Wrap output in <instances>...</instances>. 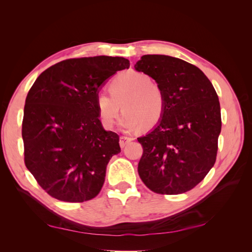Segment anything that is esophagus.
Wrapping results in <instances>:
<instances>
[{
    "label": "esophagus",
    "instance_id": "esophagus-1",
    "mask_svg": "<svg viewBox=\"0 0 252 252\" xmlns=\"http://www.w3.org/2000/svg\"><path fill=\"white\" fill-rule=\"evenodd\" d=\"M131 141H132V139L131 138H128V136H121V138H120V146L122 148H124L126 145L129 142H131Z\"/></svg>",
    "mask_w": 252,
    "mask_h": 252
}]
</instances>
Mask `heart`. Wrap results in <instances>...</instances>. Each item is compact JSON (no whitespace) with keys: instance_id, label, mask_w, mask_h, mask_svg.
Returning <instances> with one entry per match:
<instances>
[{"instance_id":"1","label":"heart","mask_w":252,"mask_h":252,"mask_svg":"<svg viewBox=\"0 0 252 252\" xmlns=\"http://www.w3.org/2000/svg\"><path fill=\"white\" fill-rule=\"evenodd\" d=\"M109 91L96 95L95 107L102 125L110 129L121 111H125L120 124L127 131L140 127L151 128L161 121L165 111V96L161 86L146 73L126 71L118 74L109 84Z\"/></svg>"}]
</instances>
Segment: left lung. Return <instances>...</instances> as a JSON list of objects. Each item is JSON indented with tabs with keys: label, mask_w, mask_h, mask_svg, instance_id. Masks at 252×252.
Here are the masks:
<instances>
[{
	"label": "left lung",
	"mask_w": 252,
	"mask_h": 252,
	"mask_svg": "<svg viewBox=\"0 0 252 252\" xmlns=\"http://www.w3.org/2000/svg\"><path fill=\"white\" fill-rule=\"evenodd\" d=\"M134 68L154 79L165 96L161 121L138 138L140 178L156 193L189 191L216 163L222 127L218 94L201 69L178 58L146 55Z\"/></svg>",
	"instance_id": "left-lung-1"
}]
</instances>
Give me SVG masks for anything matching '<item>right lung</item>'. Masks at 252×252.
I'll return each instance as SVG.
<instances>
[{
    "mask_svg": "<svg viewBox=\"0 0 252 252\" xmlns=\"http://www.w3.org/2000/svg\"><path fill=\"white\" fill-rule=\"evenodd\" d=\"M121 57L62 61L43 71L26 96L22 138L27 169L57 200L82 203L95 197L106 167L121 152L119 135L98 120V89L119 70Z\"/></svg>",
    "mask_w": 252,
    "mask_h": 252,
    "instance_id": "right-lung-1",
    "label": "right lung"
}]
</instances>
